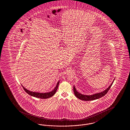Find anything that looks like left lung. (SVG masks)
I'll return each mask as SVG.
<instances>
[{
	"instance_id": "8db88e82",
	"label": "left lung",
	"mask_w": 130,
	"mask_h": 130,
	"mask_svg": "<svg viewBox=\"0 0 130 130\" xmlns=\"http://www.w3.org/2000/svg\"><path fill=\"white\" fill-rule=\"evenodd\" d=\"M115 79L113 80V82L111 83V84L109 86V87L107 89H106L104 91L101 92L100 93H95V94H93L92 95H88L82 94L76 91L74 86V94L76 96V97H77L78 99H81L82 100H84V101H90V100H93L99 99V98H101L103 97L104 95H105V94L109 91L110 88L111 87L113 81L115 80Z\"/></svg>"
}]
</instances>
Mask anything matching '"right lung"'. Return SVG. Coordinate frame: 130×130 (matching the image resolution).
I'll use <instances>...</instances> for the list:
<instances>
[{
    "label": "right lung",
    "mask_w": 130,
    "mask_h": 130,
    "mask_svg": "<svg viewBox=\"0 0 130 130\" xmlns=\"http://www.w3.org/2000/svg\"><path fill=\"white\" fill-rule=\"evenodd\" d=\"M59 83V81H58L56 86L55 87V88H54V89L53 91H52L51 92H48V93H37V92H34L30 91L26 89L25 88L22 86H22L23 87L25 92L31 96H32L34 97L37 98H39V99H46L50 98L53 96L55 94V93H56V92L57 91V89L58 88Z\"/></svg>",
    "instance_id": "obj_1"
}]
</instances>
